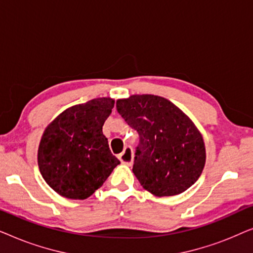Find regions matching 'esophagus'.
<instances>
[{
  "label": "esophagus",
  "instance_id": "obj_1",
  "mask_svg": "<svg viewBox=\"0 0 253 253\" xmlns=\"http://www.w3.org/2000/svg\"><path fill=\"white\" fill-rule=\"evenodd\" d=\"M119 159L120 161L122 162L124 165H127V166H131L133 162V152H132V148L130 146H126L124 148V151L122 152L119 155Z\"/></svg>",
  "mask_w": 253,
  "mask_h": 253
}]
</instances>
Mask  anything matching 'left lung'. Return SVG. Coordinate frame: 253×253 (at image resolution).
Masks as SVG:
<instances>
[{
  "instance_id": "1",
  "label": "left lung",
  "mask_w": 253,
  "mask_h": 253,
  "mask_svg": "<svg viewBox=\"0 0 253 253\" xmlns=\"http://www.w3.org/2000/svg\"><path fill=\"white\" fill-rule=\"evenodd\" d=\"M116 108L139 133L132 171L145 190L168 197L195 184L205 167L206 150L202 133L186 114L153 94L119 99Z\"/></svg>"
}]
</instances>
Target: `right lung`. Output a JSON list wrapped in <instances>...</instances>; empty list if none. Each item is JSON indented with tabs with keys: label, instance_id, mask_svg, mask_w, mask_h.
Returning <instances> with one entry per match:
<instances>
[{
	"label": "right lung",
	"instance_id": "obj_1",
	"mask_svg": "<svg viewBox=\"0 0 253 253\" xmlns=\"http://www.w3.org/2000/svg\"><path fill=\"white\" fill-rule=\"evenodd\" d=\"M114 103L112 98H96L72 106L44 129L38 165L44 181L60 196L88 198L120 165L102 133Z\"/></svg>",
	"mask_w": 253,
	"mask_h": 253
}]
</instances>
